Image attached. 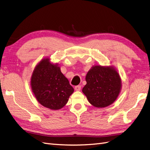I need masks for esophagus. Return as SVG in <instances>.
Segmentation results:
<instances>
[{"instance_id": "esophagus-1", "label": "esophagus", "mask_w": 150, "mask_h": 150, "mask_svg": "<svg viewBox=\"0 0 150 150\" xmlns=\"http://www.w3.org/2000/svg\"><path fill=\"white\" fill-rule=\"evenodd\" d=\"M74 89H75L76 91H80L81 89V86H79V85L76 86H75V88Z\"/></svg>"}]
</instances>
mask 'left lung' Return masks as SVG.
I'll use <instances>...</instances> for the list:
<instances>
[{
  "label": "left lung",
  "mask_w": 150,
  "mask_h": 150,
  "mask_svg": "<svg viewBox=\"0 0 150 150\" xmlns=\"http://www.w3.org/2000/svg\"><path fill=\"white\" fill-rule=\"evenodd\" d=\"M86 84L82 91L88 101L96 108L111 105L118 97L121 79L113 66H94L86 76Z\"/></svg>",
  "instance_id": "obj_1"
}]
</instances>
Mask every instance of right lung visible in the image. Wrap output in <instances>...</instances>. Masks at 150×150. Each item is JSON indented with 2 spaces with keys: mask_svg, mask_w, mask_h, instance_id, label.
<instances>
[{
  "mask_svg": "<svg viewBox=\"0 0 150 150\" xmlns=\"http://www.w3.org/2000/svg\"><path fill=\"white\" fill-rule=\"evenodd\" d=\"M32 91L38 101L47 108L60 110L69 100L74 88L57 64L44 58L34 68L30 79Z\"/></svg>",
  "mask_w": 150,
  "mask_h": 150,
  "instance_id": "obj_1",
  "label": "right lung"
}]
</instances>
